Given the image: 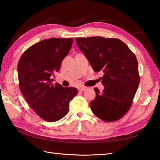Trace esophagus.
<instances>
[{
  "label": "esophagus",
  "instance_id": "obj_1",
  "mask_svg": "<svg viewBox=\"0 0 160 160\" xmlns=\"http://www.w3.org/2000/svg\"><path fill=\"white\" fill-rule=\"evenodd\" d=\"M87 88L85 87H80L78 89H79V91H84L85 90H87Z\"/></svg>",
  "mask_w": 160,
  "mask_h": 160
}]
</instances>
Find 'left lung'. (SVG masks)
Listing matches in <instances>:
<instances>
[{
  "label": "left lung",
  "instance_id": "left-lung-1",
  "mask_svg": "<svg viewBox=\"0 0 160 160\" xmlns=\"http://www.w3.org/2000/svg\"><path fill=\"white\" fill-rule=\"evenodd\" d=\"M77 45L94 71H102L104 89L95 88L91 102L93 113L104 122L122 118L131 108L140 84L138 60L128 46L118 38H76Z\"/></svg>",
  "mask_w": 160,
  "mask_h": 160
}]
</instances>
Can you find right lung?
Masks as SVG:
<instances>
[{
    "instance_id": "obj_1",
    "label": "right lung",
    "mask_w": 160,
    "mask_h": 160,
    "mask_svg": "<svg viewBox=\"0 0 160 160\" xmlns=\"http://www.w3.org/2000/svg\"><path fill=\"white\" fill-rule=\"evenodd\" d=\"M73 42L69 38H49L33 45L22 53L18 63L20 92L35 113L53 122L65 116L70 101L78 94L75 87L53 84L51 76L59 71Z\"/></svg>"
}]
</instances>
